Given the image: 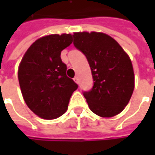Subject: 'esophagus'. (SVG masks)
<instances>
[{"label": "esophagus", "instance_id": "obj_1", "mask_svg": "<svg viewBox=\"0 0 155 155\" xmlns=\"http://www.w3.org/2000/svg\"><path fill=\"white\" fill-rule=\"evenodd\" d=\"M74 81L77 83V84H79V78L78 77H75L74 78Z\"/></svg>", "mask_w": 155, "mask_h": 155}]
</instances>
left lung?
<instances>
[{"instance_id":"8db88e82","label":"left lung","mask_w":155,"mask_h":155,"mask_svg":"<svg viewBox=\"0 0 155 155\" xmlns=\"http://www.w3.org/2000/svg\"><path fill=\"white\" fill-rule=\"evenodd\" d=\"M74 46L86 57L93 87L83 94L96 115L112 117L127 106L134 88L132 63L122 46L103 33H74Z\"/></svg>"}]
</instances>
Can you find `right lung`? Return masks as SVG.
I'll use <instances>...</instances> for the list:
<instances>
[{
    "instance_id": "right-lung-1",
    "label": "right lung",
    "mask_w": 155,
    "mask_h": 155,
    "mask_svg": "<svg viewBox=\"0 0 155 155\" xmlns=\"http://www.w3.org/2000/svg\"><path fill=\"white\" fill-rule=\"evenodd\" d=\"M72 43L71 34H51L37 39L26 51L18 70L21 93L37 116L51 120L67 110L78 85L66 76L61 51Z\"/></svg>"
}]
</instances>
